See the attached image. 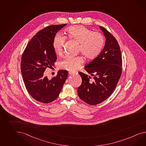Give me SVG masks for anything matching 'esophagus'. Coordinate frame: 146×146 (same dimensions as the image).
<instances>
[{
	"label": "esophagus",
	"instance_id": "esophagus-1",
	"mask_svg": "<svg viewBox=\"0 0 146 146\" xmlns=\"http://www.w3.org/2000/svg\"><path fill=\"white\" fill-rule=\"evenodd\" d=\"M77 72H71V71H69V75H75L76 74Z\"/></svg>",
	"mask_w": 146,
	"mask_h": 146
}]
</instances>
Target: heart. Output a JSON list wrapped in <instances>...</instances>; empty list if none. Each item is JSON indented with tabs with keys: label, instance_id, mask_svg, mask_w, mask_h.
<instances>
[{
	"label": "heart",
	"instance_id": "obj_1",
	"mask_svg": "<svg viewBox=\"0 0 146 146\" xmlns=\"http://www.w3.org/2000/svg\"><path fill=\"white\" fill-rule=\"evenodd\" d=\"M68 37L74 40L79 44L78 51L89 59L96 58L101 52L104 45V38L102 34L93 32L92 30L81 25L71 26L67 30ZM66 38L64 36L56 34L53 41L54 52L61 55L63 51ZM84 60L81 56H66L61 61L60 66L69 71L78 69Z\"/></svg>",
	"mask_w": 146,
	"mask_h": 146
}]
</instances>
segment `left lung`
Instances as JSON below:
<instances>
[{
    "mask_svg": "<svg viewBox=\"0 0 146 146\" xmlns=\"http://www.w3.org/2000/svg\"><path fill=\"white\" fill-rule=\"evenodd\" d=\"M100 29L106 38L100 54L87 64L85 69L93 79L90 80L82 72H79L82 83L78 88L79 98L88 104L101 103L110 96L116 87L122 73V56L120 46L111 34L102 26Z\"/></svg>",
    "mask_w": 146,
    "mask_h": 146,
    "instance_id": "1",
    "label": "left lung"
}]
</instances>
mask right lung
<instances>
[{
	"mask_svg": "<svg viewBox=\"0 0 146 146\" xmlns=\"http://www.w3.org/2000/svg\"><path fill=\"white\" fill-rule=\"evenodd\" d=\"M67 24L48 26L31 40L21 62V72L26 89L36 101L49 103L56 100L68 77L67 70H59L49 79L44 72L56 60L53 41L56 33Z\"/></svg>",
	"mask_w": 146,
	"mask_h": 146,
	"instance_id": "right-lung-1",
	"label": "right lung"
}]
</instances>
